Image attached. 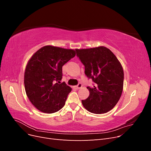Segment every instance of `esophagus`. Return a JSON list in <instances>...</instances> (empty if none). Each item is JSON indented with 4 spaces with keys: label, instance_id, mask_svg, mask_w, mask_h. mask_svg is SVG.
Here are the masks:
<instances>
[{
    "label": "esophagus",
    "instance_id": "34e87169",
    "mask_svg": "<svg viewBox=\"0 0 151 151\" xmlns=\"http://www.w3.org/2000/svg\"><path fill=\"white\" fill-rule=\"evenodd\" d=\"M82 87H83V85H82L81 83H79L78 85L76 86V88L77 89H81Z\"/></svg>",
    "mask_w": 151,
    "mask_h": 151
}]
</instances>
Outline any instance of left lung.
Wrapping results in <instances>:
<instances>
[{
  "label": "left lung",
  "instance_id": "left-lung-1",
  "mask_svg": "<svg viewBox=\"0 0 151 151\" xmlns=\"http://www.w3.org/2000/svg\"><path fill=\"white\" fill-rule=\"evenodd\" d=\"M76 50L85 67L86 75L94 83L93 88H87L89 96L82 100L83 106L91 113H107L122 96L124 79L122 64L111 50L103 46Z\"/></svg>",
  "mask_w": 151,
  "mask_h": 151
}]
</instances>
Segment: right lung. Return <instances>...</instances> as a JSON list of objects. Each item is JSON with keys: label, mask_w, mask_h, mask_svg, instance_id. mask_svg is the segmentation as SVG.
Returning <instances> with one entry per match:
<instances>
[{"label": "right lung", "mask_w": 151, "mask_h": 151, "mask_svg": "<svg viewBox=\"0 0 151 151\" xmlns=\"http://www.w3.org/2000/svg\"><path fill=\"white\" fill-rule=\"evenodd\" d=\"M75 55L73 49L47 45L28 60L24 77L25 91L31 103L39 111L53 113L65 105L72 88L64 82L58 83L62 78V66Z\"/></svg>", "instance_id": "1"}]
</instances>
